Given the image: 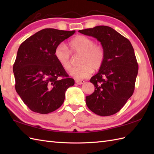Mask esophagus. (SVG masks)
Instances as JSON below:
<instances>
[{"instance_id":"1","label":"esophagus","mask_w":154,"mask_h":154,"mask_svg":"<svg viewBox=\"0 0 154 154\" xmlns=\"http://www.w3.org/2000/svg\"><path fill=\"white\" fill-rule=\"evenodd\" d=\"M75 83L78 85H81V84H83L85 83V81L83 80H76L75 81Z\"/></svg>"}]
</instances>
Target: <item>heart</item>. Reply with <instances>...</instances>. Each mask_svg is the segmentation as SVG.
I'll return each instance as SVG.
<instances>
[{
    "label": "heart",
    "instance_id": "b5f03b06",
    "mask_svg": "<svg viewBox=\"0 0 154 154\" xmlns=\"http://www.w3.org/2000/svg\"><path fill=\"white\" fill-rule=\"evenodd\" d=\"M71 54H81L79 67L73 68L70 74L77 80L85 79L92 74L93 69L98 70L102 67L105 59V51L100 44H94L92 38L79 35L68 42L67 47L64 44H58L54 51L57 61L65 70L71 67Z\"/></svg>",
    "mask_w": 154,
    "mask_h": 154
}]
</instances>
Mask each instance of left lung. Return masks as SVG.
<instances>
[{
    "instance_id": "left-lung-1",
    "label": "left lung",
    "mask_w": 154,
    "mask_h": 154,
    "mask_svg": "<svg viewBox=\"0 0 154 154\" xmlns=\"http://www.w3.org/2000/svg\"><path fill=\"white\" fill-rule=\"evenodd\" d=\"M79 32L97 38L105 51L103 65L90 79L94 91L86 97L87 106L97 115H112L122 109L134 91L138 71L134 50L127 38L106 26Z\"/></svg>"
}]
</instances>
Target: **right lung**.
<instances>
[{"label":"right lung","mask_w":154,"mask_h":154,"mask_svg":"<svg viewBox=\"0 0 154 154\" xmlns=\"http://www.w3.org/2000/svg\"><path fill=\"white\" fill-rule=\"evenodd\" d=\"M75 32L45 28L20 45L13 72L15 89L23 102L34 112L48 114L63 103L65 91L75 81L54 55L58 44Z\"/></svg>","instance_id":"obj_1"}]
</instances>
